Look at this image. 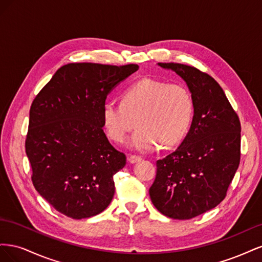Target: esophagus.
Here are the masks:
<instances>
[{"label":"esophagus","instance_id":"34e87169","mask_svg":"<svg viewBox=\"0 0 262 262\" xmlns=\"http://www.w3.org/2000/svg\"><path fill=\"white\" fill-rule=\"evenodd\" d=\"M141 160H142L141 156H137V155H129V156H128V161H129V163H131V164L139 163Z\"/></svg>","mask_w":262,"mask_h":262}]
</instances>
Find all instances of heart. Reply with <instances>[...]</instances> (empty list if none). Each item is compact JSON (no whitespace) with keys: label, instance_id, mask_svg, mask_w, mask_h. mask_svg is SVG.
I'll use <instances>...</instances> for the list:
<instances>
[{"label":"heart","instance_id":"b5f03b06","mask_svg":"<svg viewBox=\"0 0 262 262\" xmlns=\"http://www.w3.org/2000/svg\"><path fill=\"white\" fill-rule=\"evenodd\" d=\"M193 98L186 86L143 78L130 85L121 101L107 99L101 119L108 137L123 143L136 128L130 146L152 152L178 145L187 134L193 116Z\"/></svg>","mask_w":262,"mask_h":262}]
</instances>
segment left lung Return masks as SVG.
<instances>
[{
    "instance_id": "8db88e82",
    "label": "left lung",
    "mask_w": 262,
    "mask_h": 262,
    "mask_svg": "<svg viewBox=\"0 0 262 262\" xmlns=\"http://www.w3.org/2000/svg\"><path fill=\"white\" fill-rule=\"evenodd\" d=\"M176 72L193 98V119L179 147L156 162L149 188L165 216L189 220L224 200L241 162V122L224 91L209 74L180 63H158Z\"/></svg>"
}]
</instances>
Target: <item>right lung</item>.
<instances>
[{
  "label": "right lung",
  "mask_w": 262,
  "mask_h": 262,
  "mask_svg": "<svg viewBox=\"0 0 262 262\" xmlns=\"http://www.w3.org/2000/svg\"><path fill=\"white\" fill-rule=\"evenodd\" d=\"M138 64L69 63L34 99L29 112L26 154L34 187L64 215H97L112 202L114 175L126 157L102 130L107 95L138 71Z\"/></svg>",
  "instance_id": "right-lung-1"
}]
</instances>
